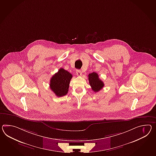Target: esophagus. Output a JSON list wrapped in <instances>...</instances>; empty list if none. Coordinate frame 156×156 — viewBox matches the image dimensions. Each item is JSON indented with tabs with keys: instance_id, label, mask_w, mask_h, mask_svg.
Returning <instances> with one entry per match:
<instances>
[{
	"instance_id": "34e87169",
	"label": "esophagus",
	"mask_w": 156,
	"mask_h": 156,
	"mask_svg": "<svg viewBox=\"0 0 156 156\" xmlns=\"http://www.w3.org/2000/svg\"><path fill=\"white\" fill-rule=\"evenodd\" d=\"M76 74L78 76H82V72L80 70H76Z\"/></svg>"
}]
</instances>
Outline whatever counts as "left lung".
<instances>
[{"instance_id":"8db88e82","label":"left lung","mask_w":156,"mask_h":156,"mask_svg":"<svg viewBox=\"0 0 156 156\" xmlns=\"http://www.w3.org/2000/svg\"><path fill=\"white\" fill-rule=\"evenodd\" d=\"M89 83L92 88V90L95 92L99 91L103 88L104 84L101 80H100L99 75L96 73L93 72L88 74Z\"/></svg>"}]
</instances>
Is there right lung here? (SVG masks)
I'll return each instance as SVG.
<instances>
[{
  "label": "right lung",
  "instance_id": "1",
  "mask_svg": "<svg viewBox=\"0 0 156 156\" xmlns=\"http://www.w3.org/2000/svg\"><path fill=\"white\" fill-rule=\"evenodd\" d=\"M72 78L71 73L63 68H60L50 80V88L57 97L65 96L68 94Z\"/></svg>",
  "mask_w": 156,
  "mask_h": 156
}]
</instances>
